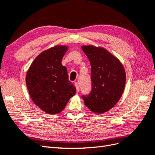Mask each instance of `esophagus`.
Returning <instances> with one entry per match:
<instances>
[{
    "instance_id": "obj_1",
    "label": "esophagus",
    "mask_w": 155,
    "mask_h": 155,
    "mask_svg": "<svg viewBox=\"0 0 155 155\" xmlns=\"http://www.w3.org/2000/svg\"><path fill=\"white\" fill-rule=\"evenodd\" d=\"M74 85H75V87H76V88H77V93H79V91H80L79 85H78V84L77 83H75Z\"/></svg>"
}]
</instances>
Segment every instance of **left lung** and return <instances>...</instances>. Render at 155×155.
<instances>
[{
  "label": "left lung",
  "mask_w": 155,
  "mask_h": 155,
  "mask_svg": "<svg viewBox=\"0 0 155 155\" xmlns=\"http://www.w3.org/2000/svg\"><path fill=\"white\" fill-rule=\"evenodd\" d=\"M91 66V91L82 98L91 111L97 114L109 110L119 101L126 83L120 62L107 50L94 46L82 47Z\"/></svg>",
  "instance_id": "8db88e82"
}]
</instances>
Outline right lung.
Here are the masks:
<instances>
[{
  "label": "right lung",
  "mask_w": 155,
  "mask_h": 155,
  "mask_svg": "<svg viewBox=\"0 0 155 155\" xmlns=\"http://www.w3.org/2000/svg\"><path fill=\"white\" fill-rule=\"evenodd\" d=\"M67 49L66 46H55L41 52L26 76L32 100L48 114L61 113L76 93L74 85L68 80L67 68L61 64Z\"/></svg>",
  "instance_id": "1"
}]
</instances>
